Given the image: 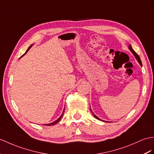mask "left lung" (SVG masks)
<instances>
[{"instance_id":"1","label":"left lung","mask_w":154,"mask_h":154,"mask_svg":"<svg viewBox=\"0 0 154 154\" xmlns=\"http://www.w3.org/2000/svg\"><path fill=\"white\" fill-rule=\"evenodd\" d=\"M129 50L131 51V53H132L133 55H134V57L136 58V59L137 60V61L138 62V63H139L140 64V65L142 66V62H141V60H140V57L139 56H138V55L136 53L135 51H134V50H133V49L132 48V47H131V45L129 44ZM90 110L91 111V112H92V114H93V115L94 116V117L96 118V119H99V120H100V121H102V122H107L106 121H104V120H102V119H100L99 118H98L97 117V116H95V114H94V113H93V112H92V110H91V108H90Z\"/></svg>"}]
</instances>
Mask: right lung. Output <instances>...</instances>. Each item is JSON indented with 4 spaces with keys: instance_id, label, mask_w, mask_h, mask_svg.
Wrapping results in <instances>:
<instances>
[{
    "instance_id": "1",
    "label": "right lung",
    "mask_w": 154,
    "mask_h": 154,
    "mask_svg": "<svg viewBox=\"0 0 154 154\" xmlns=\"http://www.w3.org/2000/svg\"><path fill=\"white\" fill-rule=\"evenodd\" d=\"M32 45L33 44H32V45H31V46H30L29 48H28V49H27V51H26V52H25V53L23 55H22L21 56V57H23V56L24 55H25L26 54H27V51L29 50V49L30 48H31L32 46ZM64 112H65V108H64V110H63V113H62V114L61 115V116H60V117L57 119V120H55V121H54V122H52V123H48V124H45V125H48V126H50V125H55L56 124V123H58L60 120H61V118L63 117V113H64Z\"/></svg>"
}]
</instances>
